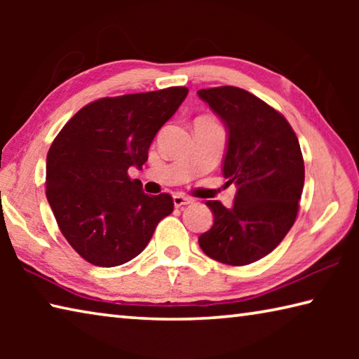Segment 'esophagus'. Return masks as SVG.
I'll list each match as a JSON object with an SVG mask.
<instances>
[{
	"instance_id": "34e87169",
	"label": "esophagus",
	"mask_w": 359,
	"mask_h": 359,
	"mask_svg": "<svg viewBox=\"0 0 359 359\" xmlns=\"http://www.w3.org/2000/svg\"><path fill=\"white\" fill-rule=\"evenodd\" d=\"M172 199H174L175 208H182V205H187V204L193 203L191 198H187V196H184V194H174Z\"/></svg>"
}]
</instances>
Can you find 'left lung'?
Segmentation results:
<instances>
[{
  "mask_svg": "<svg viewBox=\"0 0 359 359\" xmlns=\"http://www.w3.org/2000/svg\"><path fill=\"white\" fill-rule=\"evenodd\" d=\"M198 96L228 131L223 177L238 188L231 209L205 203L214 224L199 247L223 264H250L274 250L296 220L304 188L299 141L280 112L247 90L226 85Z\"/></svg>",
  "mask_w": 359,
  "mask_h": 359,
  "instance_id": "obj_1",
  "label": "left lung"
}]
</instances>
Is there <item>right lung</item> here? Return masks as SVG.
<instances>
[{"instance_id":"add662e5","label":"right lung","mask_w":359,"mask_h":359,"mask_svg":"<svg viewBox=\"0 0 359 359\" xmlns=\"http://www.w3.org/2000/svg\"><path fill=\"white\" fill-rule=\"evenodd\" d=\"M187 95V87H171L96 100L52 142L46 165L47 201L65 239L88 263H128L172 212L168 193L145 194L128 169H142L158 130Z\"/></svg>"}]
</instances>
